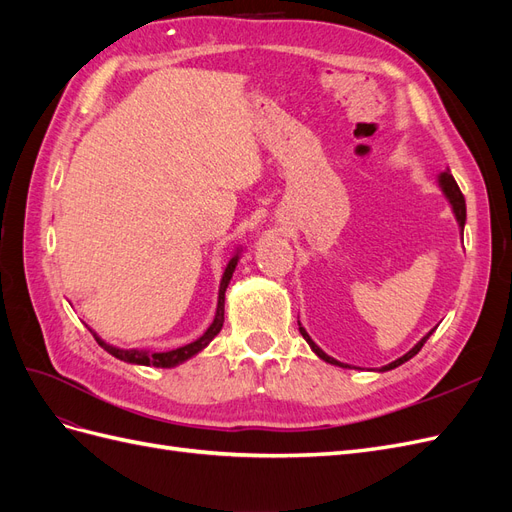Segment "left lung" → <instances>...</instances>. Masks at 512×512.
Here are the masks:
<instances>
[{
    "label": "left lung",
    "instance_id": "left-lung-1",
    "mask_svg": "<svg viewBox=\"0 0 512 512\" xmlns=\"http://www.w3.org/2000/svg\"><path fill=\"white\" fill-rule=\"evenodd\" d=\"M438 181H440V188H442V192H444V196L448 198V203H451V209H453V213H455V218H457V224H459V228H461V232H463V226H466V198H463V194H461V190H459V185H457V181L453 179V175H451V170H444V173H440V177H438ZM299 331H301V335H303V339L305 342L309 344V348H312L322 361H327V363H331V365H339V367H350V365H346V363H339V361H335L333 356H329L327 352H322L316 344H314V339L307 335V331L301 327V322H299ZM433 333V329L421 339V342H418L412 350H408L404 356H399L397 361H393V363H389V365H384L380 371H389V369H395V367H399L401 363H406V361H410L414 354H418V350H421L423 346H425V342L429 339V335Z\"/></svg>",
    "mask_w": 512,
    "mask_h": 512
}]
</instances>
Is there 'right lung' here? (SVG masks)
<instances>
[{"instance_id": "obj_1", "label": "right lung", "mask_w": 512, "mask_h": 512, "mask_svg": "<svg viewBox=\"0 0 512 512\" xmlns=\"http://www.w3.org/2000/svg\"><path fill=\"white\" fill-rule=\"evenodd\" d=\"M239 256H241V250H237V254L228 260V265H226L224 275H222V282H220L218 309H215V318H213V322L209 324V329H207L203 335H200V337L196 339V342L185 344V346L175 348V350H166V352H151V350H138V348H130V350H128V348H117V346L106 344L102 337H98L91 329H89V331L94 333L96 342H98L108 354H113L115 359H119V361H123V363L147 365V367H149V365H153V367H177V365H181L183 361L192 359V356L198 354L200 350H205V348L211 344V339L222 331V324H224V294H226V288H228V284H230L232 273H235V269H237Z\"/></svg>"}]
</instances>
